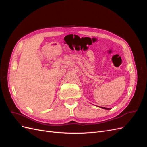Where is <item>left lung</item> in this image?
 I'll list each match as a JSON object with an SVG mask.
<instances>
[{
    "label": "left lung",
    "instance_id": "left-lung-1",
    "mask_svg": "<svg viewBox=\"0 0 147 147\" xmlns=\"http://www.w3.org/2000/svg\"><path fill=\"white\" fill-rule=\"evenodd\" d=\"M99 107L102 108V109H106V110H109V108H105V107Z\"/></svg>",
    "mask_w": 147,
    "mask_h": 147
}]
</instances>
